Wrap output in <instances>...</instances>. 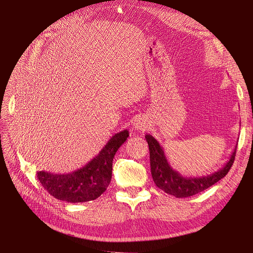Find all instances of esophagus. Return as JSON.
Returning <instances> with one entry per match:
<instances>
[{"label": "esophagus", "instance_id": "34e87169", "mask_svg": "<svg viewBox=\"0 0 253 253\" xmlns=\"http://www.w3.org/2000/svg\"><path fill=\"white\" fill-rule=\"evenodd\" d=\"M133 129L136 131H145L148 129V122L145 118H139L134 122Z\"/></svg>", "mask_w": 253, "mask_h": 253}]
</instances>
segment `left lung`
I'll list each match as a JSON object with an SVG mask.
<instances>
[{
  "label": "left lung",
  "instance_id": "left-lung-1",
  "mask_svg": "<svg viewBox=\"0 0 253 253\" xmlns=\"http://www.w3.org/2000/svg\"><path fill=\"white\" fill-rule=\"evenodd\" d=\"M145 139L149 146L150 170L156 185L167 194L177 198H185L196 195L212 186L225 177L234 162L236 147L223 168L210 175L201 177H184L170 167L164 150L159 142L151 134H146Z\"/></svg>",
  "mask_w": 253,
  "mask_h": 253
}]
</instances>
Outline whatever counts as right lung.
I'll use <instances>...</instances> for the list:
<instances>
[{
	"label": "right lung",
	"instance_id": "1",
	"mask_svg": "<svg viewBox=\"0 0 253 253\" xmlns=\"http://www.w3.org/2000/svg\"><path fill=\"white\" fill-rule=\"evenodd\" d=\"M129 136L128 130L115 133L99 154L84 168L69 174L37 171V178L55 198L67 203H85L98 198L110 184L112 161L118 149Z\"/></svg>",
	"mask_w": 253,
	"mask_h": 253
}]
</instances>
